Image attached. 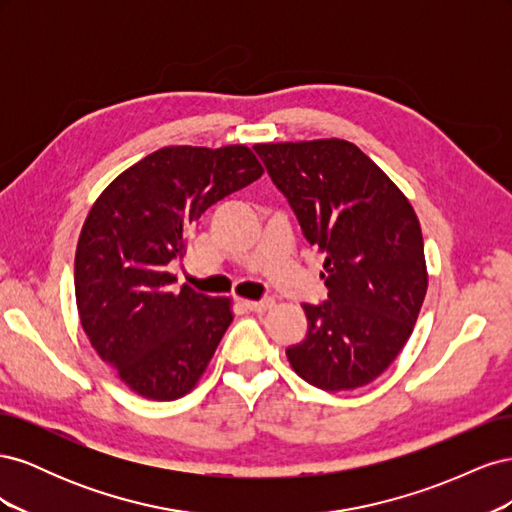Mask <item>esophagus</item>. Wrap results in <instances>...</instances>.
<instances>
[{
	"label": "esophagus",
	"instance_id": "1",
	"mask_svg": "<svg viewBox=\"0 0 512 512\" xmlns=\"http://www.w3.org/2000/svg\"><path fill=\"white\" fill-rule=\"evenodd\" d=\"M273 299L271 297H267V299H260V301H243V305L247 307V309H250V312H267V309L269 307H273Z\"/></svg>",
	"mask_w": 512,
	"mask_h": 512
}]
</instances>
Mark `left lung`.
Instances as JSON below:
<instances>
[{"label":"left lung","mask_w":512,"mask_h":512,"mask_svg":"<svg viewBox=\"0 0 512 512\" xmlns=\"http://www.w3.org/2000/svg\"><path fill=\"white\" fill-rule=\"evenodd\" d=\"M324 254L329 299L303 303L307 335L286 350L297 374L322 391L376 380L412 335L427 292L421 224L408 198L365 153L339 138L254 145Z\"/></svg>","instance_id":"8db88e82"}]
</instances>
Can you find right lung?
Returning a JSON list of instances; mask_svg holds the SVG:
<instances>
[{
  "label": "right lung",
  "mask_w": 512,
  "mask_h": 512,
  "mask_svg": "<svg viewBox=\"0 0 512 512\" xmlns=\"http://www.w3.org/2000/svg\"><path fill=\"white\" fill-rule=\"evenodd\" d=\"M262 173L245 145L162 147L91 207L74 258L76 307L91 346L136 395L173 401L205 374L232 322L230 299L173 290L168 265L200 215Z\"/></svg>",
  "instance_id": "add662e5"
}]
</instances>
